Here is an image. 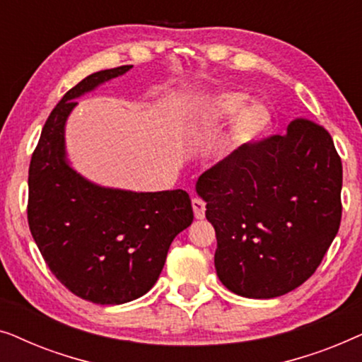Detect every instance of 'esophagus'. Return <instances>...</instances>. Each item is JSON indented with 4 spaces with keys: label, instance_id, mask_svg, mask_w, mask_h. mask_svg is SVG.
<instances>
[{
    "label": "esophagus",
    "instance_id": "obj_1",
    "mask_svg": "<svg viewBox=\"0 0 362 362\" xmlns=\"http://www.w3.org/2000/svg\"><path fill=\"white\" fill-rule=\"evenodd\" d=\"M192 211H194V217L196 219H204L206 216V202L197 199V197H194L192 199Z\"/></svg>",
    "mask_w": 362,
    "mask_h": 362
}]
</instances>
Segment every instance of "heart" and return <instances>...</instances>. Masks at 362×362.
<instances>
[{
  "label": "heart",
  "mask_w": 362,
  "mask_h": 362,
  "mask_svg": "<svg viewBox=\"0 0 362 362\" xmlns=\"http://www.w3.org/2000/svg\"><path fill=\"white\" fill-rule=\"evenodd\" d=\"M249 103V95L244 92H219L206 98L199 107L201 123L217 125L232 118L227 148L230 153L242 148L254 146L264 140L274 125V115L264 103Z\"/></svg>",
  "instance_id": "obj_1"
}]
</instances>
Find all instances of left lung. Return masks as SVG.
Segmentation results:
<instances>
[{
	"mask_svg": "<svg viewBox=\"0 0 362 362\" xmlns=\"http://www.w3.org/2000/svg\"><path fill=\"white\" fill-rule=\"evenodd\" d=\"M341 187L333 138L305 118L202 173L196 192L216 229L222 285L265 300L305 284L338 234Z\"/></svg>",
	"mask_w": 362,
	"mask_h": 362,
	"instance_id": "1",
	"label": "left lung"
}]
</instances>
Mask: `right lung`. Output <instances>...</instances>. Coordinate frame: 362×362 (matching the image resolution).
I'll return each mask as SVG.
<instances>
[{
    "mask_svg": "<svg viewBox=\"0 0 362 362\" xmlns=\"http://www.w3.org/2000/svg\"><path fill=\"white\" fill-rule=\"evenodd\" d=\"M130 69L95 72L72 87L49 115L29 165L33 239L56 279L97 305L128 303L150 291L171 242L194 217L186 191L100 186L69 161L66 123L76 100Z\"/></svg>",
    "mask_w": 362,
    "mask_h": 362,
    "instance_id": "add662e5",
    "label": "right lung"
}]
</instances>
